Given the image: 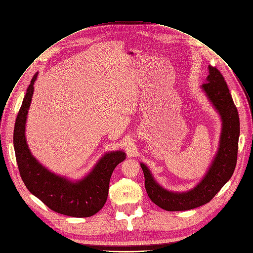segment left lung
I'll use <instances>...</instances> for the list:
<instances>
[{"label":"left lung","mask_w":253,"mask_h":253,"mask_svg":"<svg viewBox=\"0 0 253 253\" xmlns=\"http://www.w3.org/2000/svg\"><path fill=\"white\" fill-rule=\"evenodd\" d=\"M210 75L203 90L221 120L218 148L205 176L194 187L186 191H171L163 187L142 163L144 185L154 204L168 211H188L204 206L213 198L233 174L238 149L239 116L228 86L220 72L209 66Z\"/></svg>","instance_id":"obj_1"}]
</instances>
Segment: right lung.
Listing matches in <instances>:
<instances>
[{"instance_id":"obj_1","label":"right lung","mask_w":253,"mask_h":253,"mask_svg":"<svg viewBox=\"0 0 253 253\" xmlns=\"http://www.w3.org/2000/svg\"><path fill=\"white\" fill-rule=\"evenodd\" d=\"M37 78L38 73L27 88L14 129V147L21 177L30 192L52 211L73 217L91 216L105 206L112 173L126 160V153H106L86 175L78 180L54 173L40 164L26 139V123Z\"/></svg>"}]
</instances>
